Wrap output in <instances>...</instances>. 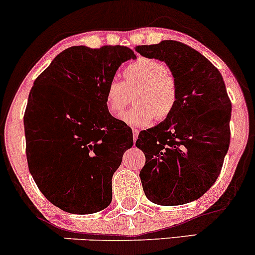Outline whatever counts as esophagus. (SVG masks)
I'll use <instances>...</instances> for the list:
<instances>
[{
    "label": "esophagus",
    "mask_w": 255,
    "mask_h": 255,
    "mask_svg": "<svg viewBox=\"0 0 255 255\" xmlns=\"http://www.w3.org/2000/svg\"><path fill=\"white\" fill-rule=\"evenodd\" d=\"M138 134H139V131L137 130V128H133L132 130V136H133V142H136L137 138H138Z\"/></svg>",
    "instance_id": "esophagus-1"
}]
</instances>
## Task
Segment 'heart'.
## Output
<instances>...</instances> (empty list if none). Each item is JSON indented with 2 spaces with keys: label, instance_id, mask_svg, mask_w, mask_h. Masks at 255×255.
<instances>
[{
  "label": "heart",
  "instance_id": "1",
  "mask_svg": "<svg viewBox=\"0 0 255 255\" xmlns=\"http://www.w3.org/2000/svg\"><path fill=\"white\" fill-rule=\"evenodd\" d=\"M124 81L112 79L105 91V104L112 116H118L130 103L134 92V108L121 116L125 124L145 128L164 121L174 112L178 99L177 81L164 62L151 58L136 59L123 70Z\"/></svg>",
  "mask_w": 255,
  "mask_h": 255
}]
</instances>
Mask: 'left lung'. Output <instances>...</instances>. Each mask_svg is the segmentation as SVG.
<instances>
[{
	"label": "left lung",
	"instance_id": "obj_1",
	"mask_svg": "<svg viewBox=\"0 0 255 255\" xmlns=\"http://www.w3.org/2000/svg\"><path fill=\"white\" fill-rule=\"evenodd\" d=\"M134 49L164 61L178 90L174 112L138 136L136 146L145 155L143 190L159 206L189 203L215 183L228 151L232 104L224 78L206 56L178 41Z\"/></svg>",
	"mask_w": 255,
	"mask_h": 255
}]
</instances>
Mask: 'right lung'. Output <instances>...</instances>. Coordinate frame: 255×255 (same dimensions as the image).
Masks as SVG:
<instances>
[{"label": "right lung", "mask_w": 255, "mask_h": 255, "mask_svg": "<svg viewBox=\"0 0 255 255\" xmlns=\"http://www.w3.org/2000/svg\"><path fill=\"white\" fill-rule=\"evenodd\" d=\"M131 59L136 54L124 46H73L34 81L23 118L28 168L65 212L93 214L111 203L112 176L133 138L108 111L105 91Z\"/></svg>", "instance_id": "obj_1"}]
</instances>
